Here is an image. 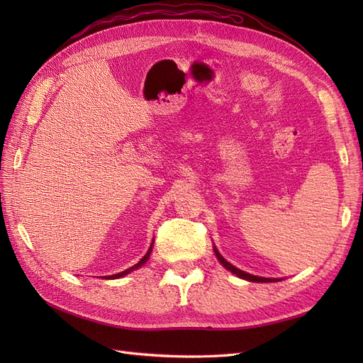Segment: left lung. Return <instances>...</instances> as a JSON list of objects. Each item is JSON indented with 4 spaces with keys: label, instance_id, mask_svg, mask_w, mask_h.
<instances>
[{
    "label": "left lung",
    "instance_id": "left-lung-1",
    "mask_svg": "<svg viewBox=\"0 0 363 363\" xmlns=\"http://www.w3.org/2000/svg\"><path fill=\"white\" fill-rule=\"evenodd\" d=\"M213 251H215V255H216V257H218V260L223 263V267L225 268V269H228L230 272H233V274H236V276L239 277V279H244V280H248V281H256V283H268V281H279V279H267V277H259V276H252V274H248V272H245V271H242V269H239V268H236V267H233L232 263H228L221 255H219L218 252V250H216V247H213Z\"/></svg>",
    "mask_w": 363,
    "mask_h": 363
}]
</instances>
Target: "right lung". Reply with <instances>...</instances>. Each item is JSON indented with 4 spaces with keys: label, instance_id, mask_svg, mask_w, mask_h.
Listing matches in <instances>:
<instances>
[{
    "label": "right lung",
    "instance_id": "1",
    "mask_svg": "<svg viewBox=\"0 0 363 363\" xmlns=\"http://www.w3.org/2000/svg\"><path fill=\"white\" fill-rule=\"evenodd\" d=\"M152 240H155V239H152ZM151 250H152V244H151V247L148 248V251H147V255L144 256V257H142L138 263H136V265H133V267H131V268H128V269H125V271H123V272H118V274H113V276H107L106 279L107 280H113V279H119V277H124V276H127V274H130L131 271H135V269H138V268H140L142 265H144V263L150 259V255H151Z\"/></svg>",
    "mask_w": 363,
    "mask_h": 363
}]
</instances>
